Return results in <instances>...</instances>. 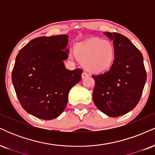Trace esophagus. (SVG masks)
<instances>
[{"label":"esophagus","mask_w":155,"mask_h":155,"mask_svg":"<svg viewBox=\"0 0 155 155\" xmlns=\"http://www.w3.org/2000/svg\"><path fill=\"white\" fill-rule=\"evenodd\" d=\"M88 74H87L86 72H83L82 74H81V79H85L86 77H87Z\"/></svg>","instance_id":"obj_1"}]
</instances>
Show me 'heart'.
<instances>
[{"mask_svg":"<svg viewBox=\"0 0 155 155\" xmlns=\"http://www.w3.org/2000/svg\"><path fill=\"white\" fill-rule=\"evenodd\" d=\"M74 55L69 54L71 59L76 58L90 72L101 74L108 70L115 59V47L111 41L92 38L76 44Z\"/></svg>","mask_w":155,"mask_h":155,"instance_id":"obj_1","label":"heart"}]
</instances>
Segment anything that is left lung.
<instances>
[{
    "mask_svg": "<svg viewBox=\"0 0 155 155\" xmlns=\"http://www.w3.org/2000/svg\"><path fill=\"white\" fill-rule=\"evenodd\" d=\"M113 41L115 59L109 71L93 75L95 85L92 97L100 111L117 117L136 106L147 81L143 55L127 37L120 33H104Z\"/></svg>",
    "mask_w": 155,
    "mask_h": 155,
    "instance_id": "8db88e82",
    "label": "left lung"
}]
</instances>
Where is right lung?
I'll list each match as a JSON object with an SVG mask.
<instances>
[{"instance_id": "1", "label": "right lung", "mask_w": 155, "mask_h": 155, "mask_svg": "<svg viewBox=\"0 0 155 155\" xmlns=\"http://www.w3.org/2000/svg\"><path fill=\"white\" fill-rule=\"evenodd\" d=\"M68 35L34 38L19 51L12 74L21 106L41 120L59 117L68 103L70 90L79 83L82 71L65 68Z\"/></svg>"}]
</instances>
